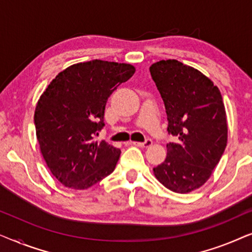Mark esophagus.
<instances>
[{
  "instance_id": "34e87169",
  "label": "esophagus",
  "mask_w": 252,
  "mask_h": 252,
  "mask_svg": "<svg viewBox=\"0 0 252 252\" xmlns=\"http://www.w3.org/2000/svg\"><path fill=\"white\" fill-rule=\"evenodd\" d=\"M130 143L134 144V146H136V147H140V148H148L153 144V141H151V139H147L144 142H130Z\"/></svg>"
}]
</instances>
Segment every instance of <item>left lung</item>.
<instances>
[{
    "label": "left lung",
    "instance_id": "8db88e82",
    "mask_svg": "<svg viewBox=\"0 0 252 252\" xmlns=\"http://www.w3.org/2000/svg\"><path fill=\"white\" fill-rule=\"evenodd\" d=\"M149 70L166 110L167 132L175 139L166 146L165 160L154 167L155 177L186 194L205 184L225 151V105L218 87L194 67L167 60Z\"/></svg>",
    "mask_w": 252,
    "mask_h": 252
}]
</instances>
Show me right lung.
Instances as JSON below:
<instances>
[{
	"label": "right lung",
	"instance_id": "obj_1",
	"mask_svg": "<svg viewBox=\"0 0 252 252\" xmlns=\"http://www.w3.org/2000/svg\"><path fill=\"white\" fill-rule=\"evenodd\" d=\"M135 72L129 64L94 60L58 73L37 102L36 137L49 170L61 184L87 189L111 174L120 150L95 142L104 127L109 96Z\"/></svg>",
	"mask_w": 252,
	"mask_h": 252
}]
</instances>
